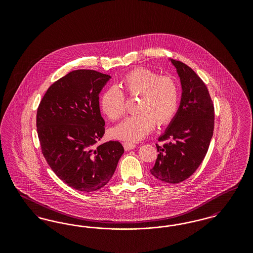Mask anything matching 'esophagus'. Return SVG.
Here are the masks:
<instances>
[{"mask_svg": "<svg viewBox=\"0 0 253 253\" xmlns=\"http://www.w3.org/2000/svg\"><path fill=\"white\" fill-rule=\"evenodd\" d=\"M123 146H124L125 151H130V150H132V149H134L136 147V145L134 144V143H131V142H124Z\"/></svg>", "mask_w": 253, "mask_h": 253, "instance_id": "esophagus-1", "label": "esophagus"}]
</instances>
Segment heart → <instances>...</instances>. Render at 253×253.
I'll return each mask as SVG.
<instances>
[{"label": "heart", "mask_w": 253, "mask_h": 253, "mask_svg": "<svg viewBox=\"0 0 253 253\" xmlns=\"http://www.w3.org/2000/svg\"><path fill=\"white\" fill-rule=\"evenodd\" d=\"M120 87L131 96L138 95V113L127 117L111 129L114 138L127 142L143 139L158 125L167 124L174 117L179 102V87L169 76H159L147 68H135L126 74ZM100 107L111 120L125 113V96L117 87L107 89L100 98Z\"/></svg>", "instance_id": "1"}]
</instances>
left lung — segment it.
<instances>
[{
    "mask_svg": "<svg viewBox=\"0 0 253 253\" xmlns=\"http://www.w3.org/2000/svg\"><path fill=\"white\" fill-rule=\"evenodd\" d=\"M170 62L180 78V105L157 144V156L151 173L158 180L176 184L189 178L202 163L214 128V107L203 81L191 67Z\"/></svg>",
    "mask_w": 253,
    "mask_h": 253,
    "instance_id": "obj_1",
    "label": "left lung"
}]
</instances>
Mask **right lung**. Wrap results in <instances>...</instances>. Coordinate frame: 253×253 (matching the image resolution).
I'll return each mask as SVG.
<instances>
[{
  "label": "right lung",
  "mask_w": 253,
  "mask_h": 253,
  "mask_svg": "<svg viewBox=\"0 0 253 253\" xmlns=\"http://www.w3.org/2000/svg\"><path fill=\"white\" fill-rule=\"evenodd\" d=\"M110 79L95 70L68 73L49 87L37 111L38 136L50 168L84 193L108 183L124 153L119 141L95 147L105 131L98 95Z\"/></svg>",
  "instance_id": "obj_1"
}]
</instances>
